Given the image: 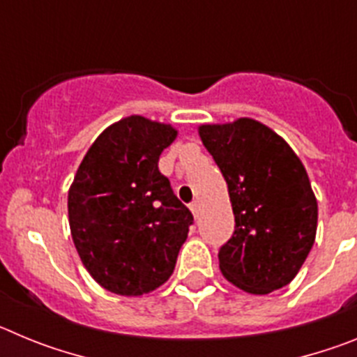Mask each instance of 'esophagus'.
<instances>
[{
  "label": "esophagus",
  "instance_id": "esophagus-1",
  "mask_svg": "<svg viewBox=\"0 0 357 357\" xmlns=\"http://www.w3.org/2000/svg\"><path fill=\"white\" fill-rule=\"evenodd\" d=\"M189 209H191V213H193L195 218H198V211H200V204H198V202H193V204L189 206Z\"/></svg>",
  "mask_w": 357,
  "mask_h": 357
}]
</instances>
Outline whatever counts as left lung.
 <instances>
[{
    "instance_id": "1",
    "label": "left lung",
    "mask_w": 357,
    "mask_h": 357,
    "mask_svg": "<svg viewBox=\"0 0 357 357\" xmlns=\"http://www.w3.org/2000/svg\"><path fill=\"white\" fill-rule=\"evenodd\" d=\"M198 134L234 213V234L218 252L223 277L252 295L289 284L317 236L318 204L304 164L280 135L250 118L202 125Z\"/></svg>"
}]
</instances>
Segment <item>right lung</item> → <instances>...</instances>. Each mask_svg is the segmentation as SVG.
I'll return each instance as SVG.
<instances>
[{
  "instance_id": "1",
  "label": "right lung",
  "mask_w": 357,
  "mask_h": 357,
  "mask_svg": "<svg viewBox=\"0 0 357 357\" xmlns=\"http://www.w3.org/2000/svg\"><path fill=\"white\" fill-rule=\"evenodd\" d=\"M175 137L169 125L128 116L98 135L69 188L73 243L91 277L116 295L162 286L193 223L159 172Z\"/></svg>"
}]
</instances>
